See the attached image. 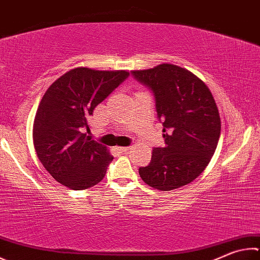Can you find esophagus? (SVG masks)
<instances>
[{
  "mask_svg": "<svg viewBox=\"0 0 260 260\" xmlns=\"http://www.w3.org/2000/svg\"><path fill=\"white\" fill-rule=\"evenodd\" d=\"M116 150L119 153H125V152H127V151L129 150V148H124V146H118V148H116Z\"/></svg>",
  "mask_w": 260,
  "mask_h": 260,
  "instance_id": "1",
  "label": "esophagus"
}]
</instances>
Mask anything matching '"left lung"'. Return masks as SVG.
<instances>
[{
	"mask_svg": "<svg viewBox=\"0 0 260 260\" xmlns=\"http://www.w3.org/2000/svg\"><path fill=\"white\" fill-rule=\"evenodd\" d=\"M131 75L154 98L164 126V148H153L151 161L140 167L143 182L171 191L191 183L208 166L220 136V118L206 84L188 70L162 63Z\"/></svg>",
	"mask_w": 260,
	"mask_h": 260,
	"instance_id": "obj_1",
	"label": "left lung"
}]
</instances>
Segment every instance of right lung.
<instances>
[{
	"instance_id": "1",
	"label": "right lung",
	"mask_w": 260,
	"mask_h": 260,
	"mask_svg": "<svg viewBox=\"0 0 260 260\" xmlns=\"http://www.w3.org/2000/svg\"><path fill=\"white\" fill-rule=\"evenodd\" d=\"M125 70L75 68L51 85L37 109L32 139L40 161L55 181L73 190L96 185L114 157L86 136L87 118L128 78Z\"/></svg>"
}]
</instances>
